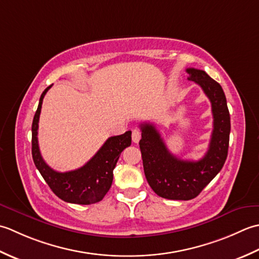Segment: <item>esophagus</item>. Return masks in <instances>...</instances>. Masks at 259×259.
Wrapping results in <instances>:
<instances>
[{"label": "esophagus", "mask_w": 259, "mask_h": 259, "mask_svg": "<svg viewBox=\"0 0 259 259\" xmlns=\"http://www.w3.org/2000/svg\"><path fill=\"white\" fill-rule=\"evenodd\" d=\"M141 135H142V132L139 128H135L132 132V140H133L134 143H139L140 140H141Z\"/></svg>", "instance_id": "1"}]
</instances>
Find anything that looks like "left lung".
I'll use <instances>...</instances> for the list:
<instances>
[{
  "mask_svg": "<svg viewBox=\"0 0 259 259\" xmlns=\"http://www.w3.org/2000/svg\"><path fill=\"white\" fill-rule=\"evenodd\" d=\"M188 79L202 88L211 103L213 130L209 149L199 161L179 159L167 150L155 126L141 124L140 149L147 182L157 196L170 200L196 198L223 168L228 155L230 115L223 88L203 70L188 68Z\"/></svg>",
  "mask_w": 259,
  "mask_h": 259,
  "instance_id": "8db88e82",
  "label": "left lung"
}]
</instances>
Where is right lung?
Masks as SVG:
<instances>
[{
    "label": "right lung",
    "instance_id": "add662e5",
    "mask_svg": "<svg viewBox=\"0 0 259 259\" xmlns=\"http://www.w3.org/2000/svg\"><path fill=\"white\" fill-rule=\"evenodd\" d=\"M50 88L51 86L47 87L42 93L32 122V157L34 164L52 192L63 201L76 204L99 202L112 186L113 170L120 153L131 145L132 132L127 131L122 135L109 137L96 154L80 168L63 173L55 171L42 159L38 144L42 100Z\"/></svg>",
    "mask_w": 259,
    "mask_h": 259
}]
</instances>
